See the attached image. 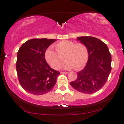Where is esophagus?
I'll use <instances>...</instances> for the list:
<instances>
[{
	"instance_id": "esophagus-1",
	"label": "esophagus",
	"mask_w": 124,
	"mask_h": 124,
	"mask_svg": "<svg viewBox=\"0 0 124 124\" xmlns=\"http://www.w3.org/2000/svg\"><path fill=\"white\" fill-rule=\"evenodd\" d=\"M69 72H63V71H61V74H67Z\"/></svg>"
}]
</instances>
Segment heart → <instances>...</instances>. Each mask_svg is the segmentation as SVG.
<instances>
[{
  "mask_svg": "<svg viewBox=\"0 0 124 124\" xmlns=\"http://www.w3.org/2000/svg\"><path fill=\"white\" fill-rule=\"evenodd\" d=\"M54 46L57 53L50 47L45 53L46 61L52 68H59L63 60V56L66 59L63 68L66 70L74 68L79 70L86 64L88 57V50L82 43L74 44L71 41L63 40L57 43Z\"/></svg>",
  "mask_w": 124,
  "mask_h": 124,
  "instance_id": "obj_1",
  "label": "heart"
}]
</instances>
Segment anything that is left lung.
I'll list each match as a JSON object with an SVG mask.
<instances>
[{
	"label": "left lung",
	"mask_w": 124,
	"mask_h": 124,
	"mask_svg": "<svg viewBox=\"0 0 124 124\" xmlns=\"http://www.w3.org/2000/svg\"><path fill=\"white\" fill-rule=\"evenodd\" d=\"M86 46L88 59L83 70L77 72L75 80L70 85L78 91L91 94L98 91L106 83L111 71L112 57L105 43L90 36L77 37Z\"/></svg>",
	"instance_id": "left-lung-1"
}]
</instances>
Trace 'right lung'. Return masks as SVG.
Here are the masks:
<instances>
[{"mask_svg":"<svg viewBox=\"0 0 124 124\" xmlns=\"http://www.w3.org/2000/svg\"><path fill=\"white\" fill-rule=\"evenodd\" d=\"M54 39H34L21 45L17 52L16 71L19 83L28 93L41 95L50 91L60 72L51 68L45 58L46 50Z\"/></svg>","mask_w":124,"mask_h":124,"instance_id":"add662e5","label":"right lung"}]
</instances>
